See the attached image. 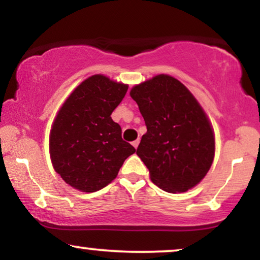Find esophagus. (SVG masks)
Wrapping results in <instances>:
<instances>
[{
  "instance_id": "obj_1",
  "label": "esophagus",
  "mask_w": 260,
  "mask_h": 260,
  "mask_svg": "<svg viewBox=\"0 0 260 260\" xmlns=\"http://www.w3.org/2000/svg\"><path fill=\"white\" fill-rule=\"evenodd\" d=\"M138 144H140V140H136V141H134L133 142V145L135 148H137L138 147Z\"/></svg>"
}]
</instances>
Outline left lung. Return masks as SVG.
I'll return each instance as SVG.
<instances>
[{
    "label": "left lung",
    "mask_w": 260,
    "mask_h": 260,
    "mask_svg": "<svg viewBox=\"0 0 260 260\" xmlns=\"http://www.w3.org/2000/svg\"><path fill=\"white\" fill-rule=\"evenodd\" d=\"M130 95L147 125L136 154L151 181L168 193L191 189L214 159V131L204 109L180 80L168 74L136 85Z\"/></svg>",
    "instance_id": "1"
}]
</instances>
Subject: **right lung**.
<instances>
[{
  "instance_id": "add662e5",
  "label": "right lung",
  "mask_w": 260,
  "mask_h": 260,
  "mask_svg": "<svg viewBox=\"0 0 260 260\" xmlns=\"http://www.w3.org/2000/svg\"><path fill=\"white\" fill-rule=\"evenodd\" d=\"M127 87L94 74L74 88L58 111L49 134V155L55 172L74 189L93 193L106 187L136 151L111 118Z\"/></svg>"
}]
</instances>
